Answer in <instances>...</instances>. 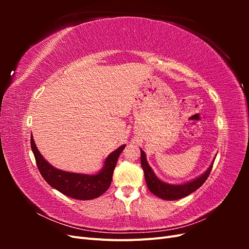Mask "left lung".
<instances>
[{
	"mask_svg": "<svg viewBox=\"0 0 249 249\" xmlns=\"http://www.w3.org/2000/svg\"><path fill=\"white\" fill-rule=\"evenodd\" d=\"M140 152H141V166L143 168V171H144V177H145V182H146L147 188L150 192L156 195V196L165 200H176V199L183 198L187 196V195L194 192L195 190H197L198 188L206 182V179L208 178L211 170H212L213 163H214L213 161L212 164L210 165V167L207 169V171L203 172L202 175L199 176L198 178L189 180V182L184 183V184L171 185V184L163 182V180H161L155 175L152 167H150L147 163L145 153L143 152L142 149H140Z\"/></svg>",
	"mask_w": 249,
	"mask_h": 249,
	"instance_id": "obj_1",
	"label": "left lung"
}]
</instances>
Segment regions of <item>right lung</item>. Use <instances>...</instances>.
Listing matches in <instances>:
<instances>
[{"label": "right lung", "instance_id": "1", "mask_svg": "<svg viewBox=\"0 0 249 249\" xmlns=\"http://www.w3.org/2000/svg\"><path fill=\"white\" fill-rule=\"evenodd\" d=\"M124 147L125 145L124 144L112 152L105 160L104 167L101 171L95 175H83L60 170L51 165L39 153L31 134V148L42 178L54 189L66 196L80 200L96 198L108 190L117 159Z\"/></svg>", "mask_w": 249, "mask_h": 249}]
</instances>
